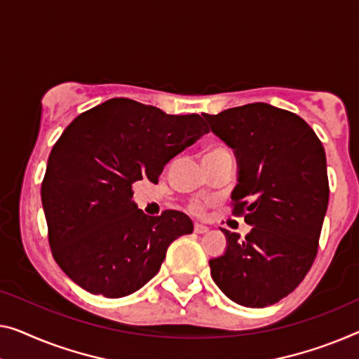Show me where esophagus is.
Returning a JSON list of instances; mask_svg holds the SVG:
<instances>
[{
    "mask_svg": "<svg viewBox=\"0 0 359 359\" xmlns=\"http://www.w3.org/2000/svg\"><path fill=\"white\" fill-rule=\"evenodd\" d=\"M194 229H195L196 233H206L208 231H210V227L205 226V224H198V222L195 224Z\"/></svg>",
    "mask_w": 359,
    "mask_h": 359,
    "instance_id": "esophagus-1",
    "label": "esophagus"
}]
</instances>
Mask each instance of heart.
Returning <instances> with one entry per match:
<instances>
[{"label": "heart", "mask_w": 359, "mask_h": 359, "mask_svg": "<svg viewBox=\"0 0 359 359\" xmlns=\"http://www.w3.org/2000/svg\"><path fill=\"white\" fill-rule=\"evenodd\" d=\"M221 151H229V149L226 147H222V145H212V147H210V148L206 149L205 156H206V154L221 153ZM205 208H206V201H203V200H194V201L190 203V210L194 211V212H196V214H201L203 211H205Z\"/></svg>", "instance_id": "1"}]
</instances>
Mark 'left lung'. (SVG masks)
I'll return each instance as SVG.
<instances>
[{
  "label": "left lung",
  "instance_id": "1",
  "mask_svg": "<svg viewBox=\"0 0 359 359\" xmlns=\"http://www.w3.org/2000/svg\"><path fill=\"white\" fill-rule=\"evenodd\" d=\"M205 119L235 151L232 212L251 226L243 240L222 229L227 250L210 261L212 280L242 306H269L295 290L318 255L329 203L324 147L302 117L267 103Z\"/></svg>",
  "mask_w": 359,
  "mask_h": 359
}]
</instances>
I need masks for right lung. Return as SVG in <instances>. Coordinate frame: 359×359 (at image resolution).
<instances>
[{
    "label": "right lung",
    "instance_id": "1",
    "mask_svg": "<svg viewBox=\"0 0 359 359\" xmlns=\"http://www.w3.org/2000/svg\"><path fill=\"white\" fill-rule=\"evenodd\" d=\"M210 132L198 114L170 116L112 98L77 116L53 147L41 201L56 263L90 293L122 298L158 274L175 238L194 232L187 214L147 216L132 184H156L164 165Z\"/></svg>",
    "mask_w": 359,
    "mask_h": 359
}]
</instances>
